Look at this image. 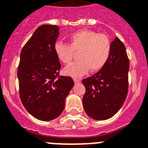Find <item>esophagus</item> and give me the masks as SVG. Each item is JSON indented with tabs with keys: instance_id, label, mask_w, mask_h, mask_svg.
Masks as SVG:
<instances>
[{
	"instance_id": "34e87169",
	"label": "esophagus",
	"mask_w": 148,
	"mask_h": 148,
	"mask_svg": "<svg viewBox=\"0 0 148 148\" xmlns=\"http://www.w3.org/2000/svg\"><path fill=\"white\" fill-rule=\"evenodd\" d=\"M73 81L75 82V83H79V82H80V79H76V78H74V79H73Z\"/></svg>"
}]
</instances>
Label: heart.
Wrapping results in <instances>:
<instances>
[{
	"label": "heart",
	"instance_id": "b5f03b06",
	"mask_svg": "<svg viewBox=\"0 0 148 148\" xmlns=\"http://www.w3.org/2000/svg\"><path fill=\"white\" fill-rule=\"evenodd\" d=\"M54 51L64 64L70 63L75 53L79 54V60L66 66L64 73L73 77H79L90 69L97 72L106 65L111 53V42L105 34L82 30L71 35L69 45L56 42Z\"/></svg>",
	"mask_w": 148,
	"mask_h": 148
}]
</instances>
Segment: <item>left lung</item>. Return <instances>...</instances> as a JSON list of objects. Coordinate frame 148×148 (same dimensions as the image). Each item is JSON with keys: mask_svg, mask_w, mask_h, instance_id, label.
Listing matches in <instances>:
<instances>
[{"mask_svg": "<svg viewBox=\"0 0 148 148\" xmlns=\"http://www.w3.org/2000/svg\"><path fill=\"white\" fill-rule=\"evenodd\" d=\"M129 67L125 45L116 38L111 42V53L106 65L82 81L86 87L82 104L87 115L103 121L117 113L127 95Z\"/></svg>", "mask_w": 148, "mask_h": 148, "instance_id": "left-lung-1", "label": "left lung"}]
</instances>
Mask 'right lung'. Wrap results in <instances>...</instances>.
Masks as SVG:
<instances>
[{
	"label": "right lung",
	"mask_w": 148,
	"mask_h": 148,
	"mask_svg": "<svg viewBox=\"0 0 148 148\" xmlns=\"http://www.w3.org/2000/svg\"><path fill=\"white\" fill-rule=\"evenodd\" d=\"M58 30L56 25H41L21 52V100L27 112L40 121H51L62 113L66 97L74 86L70 76L59 75L61 64L54 51Z\"/></svg>",
	"instance_id": "obj_1"
}]
</instances>
